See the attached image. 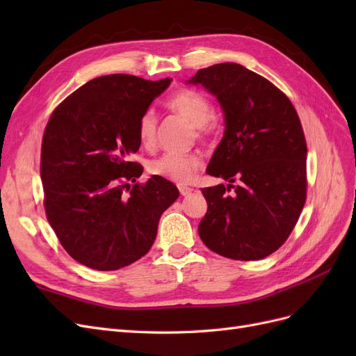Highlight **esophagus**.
Segmentation results:
<instances>
[{
    "mask_svg": "<svg viewBox=\"0 0 356 356\" xmlns=\"http://www.w3.org/2000/svg\"><path fill=\"white\" fill-rule=\"evenodd\" d=\"M178 188H179V193H181L182 196H188L190 193L193 191V188H191V187H187V186H179Z\"/></svg>",
    "mask_w": 356,
    "mask_h": 356,
    "instance_id": "34e87169",
    "label": "esophagus"
}]
</instances>
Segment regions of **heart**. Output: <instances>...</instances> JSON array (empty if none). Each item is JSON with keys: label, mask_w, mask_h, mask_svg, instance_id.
I'll return each mask as SVG.
<instances>
[{"label": "heart", "mask_w": 356, "mask_h": 356, "mask_svg": "<svg viewBox=\"0 0 356 356\" xmlns=\"http://www.w3.org/2000/svg\"><path fill=\"white\" fill-rule=\"evenodd\" d=\"M169 108L175 114L197 129L199 134H203L207 123L212 114V106L208 98L195 90H179L168 102ZM157 117L154 111H145L138 122V139L143 145H152L156 138ZM202 166V159L195 154L182 153H165L148 163V172L154 177L165 178L177 184H186L195 177L196 170Z\"/></svg>", "instance_id": "b5f03b06"}]
</instances>
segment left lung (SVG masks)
I'll use <instances>...</instances> for the list:
<instances>
[{"label":"left lung","instance_id":"left-lung-1","mask_svg":"<svg viewBox=\"0 0 356 356\" xmlns=\"http://www.w3.org/2000/svg\"><path fill=\"white\" fill-rule=\"evenodd\" d=\"M187 84L217 98L225 126L207 174L229 184L202 188L208 211L200 239L222 257L261 260L288 239L306 202L307 147L298 114L285 93L239 63L199 70Z\"/></svg>","mask_w":356,"mask_h":356}]
</instances>
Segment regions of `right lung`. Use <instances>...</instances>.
Returning a JSON list of instances; mask_svg holds the SVG:
<instances>
[{
    "mask_svg": "<svg viewBox=\"0 0 356 356\" xmlns=\"http://www.w3.org/2000/svg\"><path fill=\"white\" fill-rule=\"evenodd\" d=\"M170 81L102 75L50 117L40 166L46 215L80 264L108 272L139 260L154 243L161 213L179 196L165 178L139 184L144 168L129 161L141 145L139 118Z\"/></svg>",
    "mask_w": 356,
    "mask_h": 356,
    "instance_id": "obj_1",
    "label": "right lung"
}]
</instances>
